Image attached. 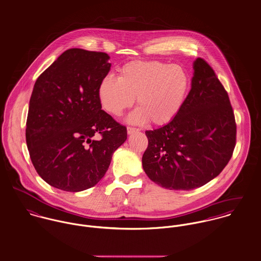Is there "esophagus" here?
<instances>
[{
    "mask_svg": "<svg viewBox=\"0 0 261 261\" xmlns=\"http://www.w3.org/2000/svg\"><path fill=\"white\" fill-rule=\"evenodd\" d=\"M136 132H139V128L134 127V126H127V134L128 135H132V134H134Z\"/></svg>",
    "mask_w": 261,
    "mask_h": 261,
    "instance_id": "34e87169",
    "label": "esophagus"
}]
</instances>
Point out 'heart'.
<instances>
[{
	"instance_id": "obj_1",
	"label": "heart",
	"mask_w": 261,
	"mask_h": 261,
	"mask_svg": "<svg viewBox=\"0 0 261 261\" xmlns=\"http://www.w3.org/2000/svg\"><path fill=\"white\" fill-rule=\"evenodd\" d=\"M190 91V77L179 65L161 61L136 60L124 64L119 76H107L98 85L101 108L113 116L130 109L138 97V109L130 114L133 122L164 125L183 109Z\"/></svg>"
}]
</instances>
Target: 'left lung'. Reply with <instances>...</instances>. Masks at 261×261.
Listing matches in <instances>:
<instances>
[{
	"instance_id": "left-lung-1",
	"label": "left lung",
	"mask_w": 261,
	"mask_h": 261,
	"mask_svg": "<svg viewBox=\"0 0 261 261\" xmlns=\"http://www.w3.org/2000/svg\"><path fill=\"white\" fill-rule=\"evenodd\" d=\"M146 136L143 168L163 188L193 190L223 171L236 145V122L228 93L207 61L194 62L192 87L179 114Z\"/></svg>"
}]
</instances>
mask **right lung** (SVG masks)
Wrapping results in <instances>:
<instances>
[{
  "label": "right lung",
  "instance_id": "1",
  "mask_svg": "<svg viewBox=\"0 0 261 261\" xmlns=\"http://www.w3.org/2000/svg\"><path fill=\"white\" fill-rule=\"evenodd\" d=\"M109 59L105 52L68 49L35 82L26 143L38 175L50 186L79 192L96 185L127 138L126 127L98 99Z\"/></svg>",
  "mask_w": 261,
  "mask_h": 261
}]
</instances>
